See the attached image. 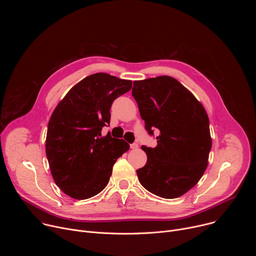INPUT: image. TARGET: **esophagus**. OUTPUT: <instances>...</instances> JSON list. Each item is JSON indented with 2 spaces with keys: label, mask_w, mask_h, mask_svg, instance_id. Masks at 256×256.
<instances>
[{
  "label": "esophagus",
  "mask_w": 256,
  "mask_h": 256,
  "mask_svg": "<svg viewBox=\"0 0 256 256\" xmlns=\"http://www.w3.org/2000/svg\"><path fill=\"white\" fill-rule=\"evenodd\" d=\"M138 144L136 142H134V144H130V149H132V150L138 149Z\"/></svg>",
  "instance_id": "34e87169"
}]
</instances>
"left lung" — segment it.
<instances>
[{"label": "left lung", "instance_id": "1", "mask_svg": "<svg viewBox=\"0 0 256 256\" xmlns=\"http://www.w3.org/2000/svg\"><path fill=\"white\" fill-rule=\"evenodd\" d=\"M136 99L146 130L158 128L157 146L142 150L147 163L136 170L140 184L163 198H176L204 175L212 148L208 116L202 104L176 79L159 76L134 81Z\"/></svg>", "mask_w": 256, "mask_h": 256}]
</instances>
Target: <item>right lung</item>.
Here are the masks:
<instances>
[{
	"label": "right lung",
	"mask_w": 256,
	"mask_h": 256,
	"mask_svg": "<svg viewBox=\"0 0 256 256\" xmlns=\"http://www.w3.org/2000/svg\"><path fill=\"white\" fill-rule=\"evenodd\" d=\"M130 80L96 72L72 87L48 122L46 153L50 173L62 192L90 198L107 186L116 160L130 149L124 140L101 136L110 122V107L132 88Z\"/></svg>",
	"instance_id": "1"
}]
</instances>
